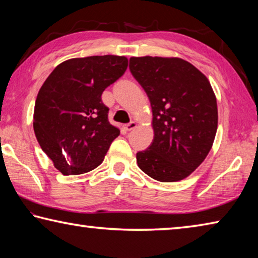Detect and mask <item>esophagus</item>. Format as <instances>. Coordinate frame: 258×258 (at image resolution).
<instances>
[{
  "label": "esophagus",
  "instance_id": "1",
  "mask_svg": "<svg viewBox=\"0 0 258 258\" xmlns=\"http://www.w3.org/2000/svg\"><path fill=\"white\" fill-rule=\"evenodd\" d=\"M135 127H137V123H135V121H131V123L125 125L126 131H132V130H134Z\"/></svg>",
  "mask_w": 258,
  "mask_h": 258
}]
</instances>
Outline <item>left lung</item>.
Here are the masks:
<instances>
[{
  "mask_svg": "<svg viewBox=\"0 0 258 258\" xmlns=\"http://www.w3.org/2000/svg\"><path fill=\"white\" fill-rule=\"evenodd\" d=\"M130 71L152 109L154 140L137 154L138 166L159 182L181 181L203 163L215 139L218 115L211 83L181 58L132 56Z\"/></svg>",
  "mask_w": 258,
  "mask_h": 258,
  "instance_id": "obj_1",
  "label": "left lung"
}]
</instances>
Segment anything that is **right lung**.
<instances>
[{"label": "right lung", "mask_w": 258, "mask_h": 258, "mask_svg": "<svg viewBox=\"0 0 258 258\" xmlns=\"http://www.w3.org/2000/svg\"><path fill=\"white\" fill-rule=\"evenodd\" d=\"M127 64V58L119 55L74 58L58 64L43 83L35 102L34 132L63 175L97 168L119 135L109 123L101 95Z\"/></svg>", "instance_id": "right-lung-1"}]
</instances>
